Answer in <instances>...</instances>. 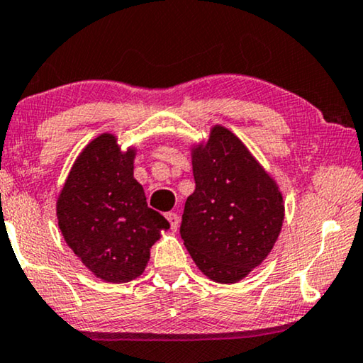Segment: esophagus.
Instances as JSON below:
<instances>
[{
    "label": "esophagus",
    "mask_w": 363,
    "mask_h": 363,
    "mask_svg": "<svg viewBox=\"0 0 363 363\" xmlns=\"http://www.w3.org/2000/svg\"><path fill=\"white\" fill-rule=\"evenodd\" d=\"M166 218H167V221H169L171 230L177 231V228H179V216H177V213H174V212L166 213Z\"/></svg>",
    "instance_id": "esophagus-1"
}]
</instances>
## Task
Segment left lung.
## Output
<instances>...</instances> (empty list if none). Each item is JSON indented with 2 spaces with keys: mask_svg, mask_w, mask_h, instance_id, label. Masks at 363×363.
I'll list each match as a JSON object with an SVG mask.
<instances>
[{
  "mask_svg": "<svg viewBox=\"0 0 363 363\" xmlns=\"http://www.w3.org/2000/svg\"><path fill=\"white\" fill-rule=\"evenodd\" d=\"M196 191L186 200L181 238L210 280L236 284L269 256L282 230L285 205L269 172L223 125L192 145Z\"/></svg>",
  "mask_w": 363,
  "mask_h": 363,
  "instance_id": "left-lung-1",
  "label": "left lung"
}]
</instances>
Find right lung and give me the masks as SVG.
Segmentation results:
<instances>
[{
	"label": "right lung",
	"instance_id": "add662e5",
	"mask_svg": "<svg viewBox=\"0 0 363 363\" xmlns=\"http://www.w3.org/2000/svg\"><path fill=\"white\" fill-rule=\"evenodd\" d=\"M135 155L133 147L122 151L116 135L101 133L74 160L57 199L67 245L97 279L111 284L140 277L151 246L169 228L133 177Z\"/></svg>",
	"mask_w": 363,
	"mask_h": 363
}]
</instances>
